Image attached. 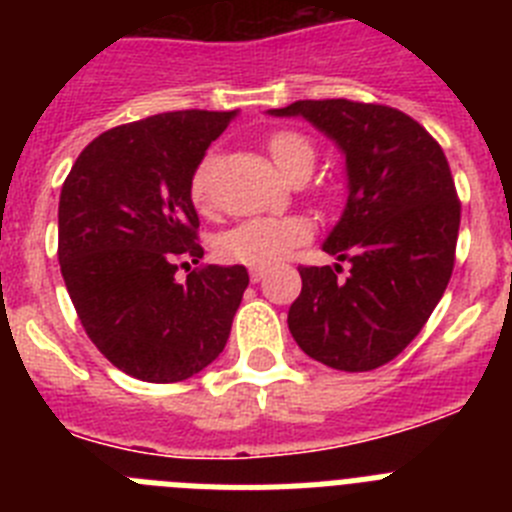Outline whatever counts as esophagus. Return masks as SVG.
<instances>
[{
	"label": "esophagus",
	"instance_id": "esophagus-1",
	"mask_svg": "<svg viewBox=\"0 0 512 512\" xmlns=\"http://www.w3.org/2000/svg\"><path fill=\"white\" fill-rule=\"evenodd\" d=\"M248 274H251L253 284H259L261 279L266 277V269H264V266H251V271H248Z\"/></svg>",
	"mask_w": 512,
	"mask_h": 512
}]
</instances>
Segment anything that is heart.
Returning <instances> with one entry per match:
<instances>
[{
	"instance_id": "obj_1",
	"label": "heart",
	"mask_w": 512,
	"mask_h": 512,
	"mask_svg": "<svg viewBox=\"0 0 512 512\" xmlns=\"http://www.w3.org/2000/svg\"><path fill=\"white\" fill-rule=\"evenodd\" d=\"M266 151L277 169L289 182L300 174H310L315 166V148L310 140L297 130H274L266 138ZM215 164V153L202 158L189 182V194L197 207L205 210L210 202V174ZM310 238V225L302 217H251L225 230L217 241V251L225 261L246 266H269L284 259L292 248Z\"/></svg>"
}]
</instances>
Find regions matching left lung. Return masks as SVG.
Instances as JSON below:
<instances>
[{"label":"left lung","mask_w":512,"mask_h":512,"mask_svg":"<svg viewBox=\"0 0 512 512\" xmlns=\"http://www.w3.org/2000/svg\"><path fill=\"white\" fill-rule=\"evenodd\" d=\"M277 117H305L346 156L348 200L323 251L348 261L300 266L289 333L310 359L369 372L402 354L431 318L454 271L461 205L433 135L387 104L300 99Z\"/></svg>","instance_id":"8db88e82"}]
</instances>
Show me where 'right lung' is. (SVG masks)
Segmentation results:
<instances>
[{"instance_id":"1","label":"right lung","mask_w":512,"mask_h":512,"mask_svg":"<svg viewBox=\"0 0 512 512\" xmlns=\"http://www.w3.org/2000/svg\"><path fill=\"white\" fill-rule=\"evenodd\" d=\"M233 112L179 110L94 138L58 202V261L94 346L143 382H182L220 356L248 287L246 266H200L189 182Z\"/></svg>"}]
</instances>
